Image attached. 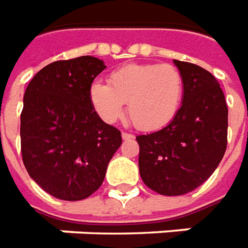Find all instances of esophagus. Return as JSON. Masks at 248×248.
Here are the masks:
<instances>
[{
	"label": "esophagus",
	"instance_id": "34e87169",
	"mask_svg": "<svg viewBox=\"0 0 248 248\" xmlns=\"http://www.w3.org/2000/svg\"><path fill=\"white\" fill-rule=\"evenodd\" d=\"M121 136H123V139H124V140H131V139H134V135L128 134V132H123Z\"/></svg>",
	"mask_w": 248,
	"mask_h": 248
}]
</instances>
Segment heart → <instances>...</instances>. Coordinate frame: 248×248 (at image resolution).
<instances>
[{"label":"heart","mask_w":248,"mask_h":248,"mask_svg":"<svg viewBox=\"0 0 248 248\" xmlns=\"http://www.w3.org/2000/svg\"><path fill=\"white\" fill-rule=\"evenodd\" d=\"M109 85L95 82L90 88V101L105 121L124 113L140 129L167 125L178 113L184 97V77L175 66L163 63L128 64L109 78Z\"/></svg>","instance_id":"b5f03b06"}]
</instances>
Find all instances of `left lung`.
Returning <instances> with one entry per match:
<instances>
[{
	"instance_id": "1",
	"label": "left lung",
	"mask_w": 248,
	"mask_h": 248,
	"mask_svg": "<svg viewBox=\"0 0 248 248\" xmlns=\"http://www.w3.org/2000/svg\"><path fill=\"white\" fill-rule=\"evenodd\" d=\"M184 77V100L171 123L136 136L143 182L163 196H181L209 178L227 150L228 108L217 79L189 62L174 61Z\"/></svg>"
}]
</instances>
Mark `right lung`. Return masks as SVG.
Instances as JSON below:
<instances>
[{
    "mask_svg": "<svg viewBox=\"0 0 248 248\" xmlns=\"http://www.w3.org/2000/svg\"><path fill=\"white\" fill-rule=\"evenodd\" d=\"M107 66L94 56L56 61L32 78L24 94L20 136L24 166L56 199H88L102 185L121 132L100 119L90 101Z\"/></svg>",
    "mask_w": 248,
    "mask_h": 248,
    "instance_id": "add662e5",
    "label": "right lung"
}]
</instances>
